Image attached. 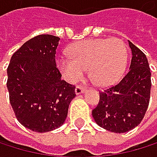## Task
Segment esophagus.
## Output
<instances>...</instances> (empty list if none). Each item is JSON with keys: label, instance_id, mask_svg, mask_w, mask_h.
<instances>
[{"label": "esophagus", "instance_id": "obj_1", "mask_svg": "<svg viewBox=\"0 0 157 157\" xmlns=\"http://www.w3.org/2000/svg\"><path fill=\"white\" fill-rule=\"evenodd\" d=\"M86 90V87L85 86H75V93L78 95V94H81L83 93Z\"/></svg>", "mask_w": 157, "mask_h": 157}]
</instances>
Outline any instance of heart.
Wrapping results in <instances>:
<instances>
[{"instance_id":"b5f03b06","label":"heart","mask_w":157,"mask_h":157,"mask_svg":"<svg viewBox=\"0 0 157 157\" xmlns=\"http://www.w3.org/2000/svg\"><path fill=\"white\" fill-rule=\"evenodd\" d=\"M69 57L57 60V67L69 82H76L87 69L88 76L99 86L117 82L124 71L127 48L119 38H96L77 42L68 50Z\"/></svg>"}]
</instances>
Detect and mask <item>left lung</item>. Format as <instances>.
I'll return each instance as SVG.
<instances>
[{
  "label": "left lung",
  "instance_id": "left-lung-1",
  "mask_svg": "<svg viewBox=\"0 0 157 157\" xmlns=\"http://www.w3.org/2000/svg\"><path fill=\"white\" fill-rule=\"evenodd\" d=\"M132 60L129 71L119 83L100 92L92 110L96 123L114 133H125L143 120L151 95V71L146 56L129 41Z\"/></svg>",
  "mask_w": 157,
  "mask_h": 157
}]
</instances>
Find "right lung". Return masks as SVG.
Listing matches in <instances>:
<instances>
[{
  "mask_svg": "<svg viewBox=\"0 0 157 157\" xmlns=\"http://www.w3.org/2000/svg\"><path fill=\"white\" fill-rule=\"evenodd\" d=\"M60 38L38 35L14 52L7 68V89L15 116L34 132L55 130L65 122L75 86L61 79L56 53Z\"/></svg>",
  "mask_w": 157,
  "mask_h": 157,
  "instance_id": "1",
  "label": "right lung"
}]
</instances>
